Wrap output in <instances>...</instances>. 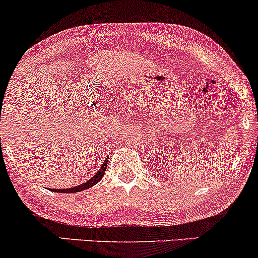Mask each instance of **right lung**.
I'll return each instance as SVG.
<instances>
[{
	"label": "right lung",
	"mask_w": 258,
	"mask_h": 258,
	"mask_svg": "<svg viewBox=\"0 0 258 258\" xmlns=\"http://www.w3.org/2000/svg\"><path fill=\"white\" fill-rule=\"evenodd\" d=\"M107 160H109V158H106V159L104 160V163L101 164L100 169H99L97 174H95L92 179L86 181L84 183H81V185H78V186H72V187H70V188H50V191L60 192V194H76V192H81V191H84V189L92 187V186H94L95 183H98L99 181L103 179L104 174H105V171H106Z\"/></svg>",
	"instance_id": "add662e5"
}]
</instances>
